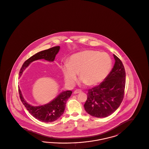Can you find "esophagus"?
Instances as JSON below:
<instances>
[{
    "instance_id": "34e87169",
    "label": "esophagus",
    "mask_w": 149,
    "mask_h": 149,
    "mask_svg": "<svg viewBox=\"0 0 149 149\" xmlns=\"http://www.w3.org/2000/svg\"><path fill=\"white\" fill-rule=\"evenodd\" d=\"M82 93V91L81 90H76L74 91V93L75 94H77V93Z\"/></svg>"
}]
</instances>
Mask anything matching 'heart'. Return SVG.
Returning a JSON list of instances; mask_svg holds the SVG:
<instances>
[{"label":"heart","mask_w":149,"mask_h":149,"mask_svg":"<svg viewBox=\"0 0 149 149\" xmlns=\"http://www.w3.org/2000/svg\"><path fill=\"white\" fill-rule=\"evenodd\" d=\"M112 67V61L107 54L85 50L72 54L68 64L62 67L65 82L72 85L79 78L88 86L96 85L107 77Z\"/></svg>","instance_id":"heart-1"}]
</instances>
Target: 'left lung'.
Segmentation results:
<instances>
[{"instance_id": "1", "label": "left lung", "mask_w": 149, "mask_h": 149, "mask_svg": "<svg viewBox=\"0 0 149 149\" xmlns=\"http://www.w3.org/2000/svg\"><path fill=\"white\" fill-rule=\"evenodd\" d=\"M112 70L99 85L88 90L84 108L93 117L104 118L114 112L123 101L125 86V71L120 59L113 54Z\"/></svg>"}]
</instances>
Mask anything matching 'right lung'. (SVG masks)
Returning <instances> with one entry per match:
<instances>
[{
	"mask_svg": "<svg viewBox=\"0 0 149 149\" xmlns=\"http://www.w3.org/2000/svg\"><path fill=\"white\" fill-rule=\"evenodd\" d=\"M59 49L60 46L54 47L46 50L38 52L31 56L23 64L19 72V77L21 76L22 72L26 69V67H28L31 63L35 61L44 59L48 62H53ZM19 93L21 101L29 112L38 120L45 123H49L56 120L63 114L67 100L70 97L72 91H63L50 102L39 106H33L27 102L23 97L19 87Z\"/></svg>",
	"mask_w": 149,
	"mask_h": 149,
	"instance_id": "add662e5",
	"label": "right lung"
}]
</instances>
